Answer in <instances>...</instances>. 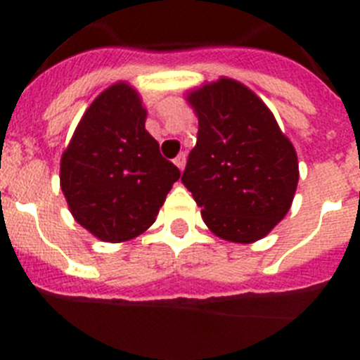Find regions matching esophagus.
<instances>
[{"label": "esophagus", "instance_id": "esophagus-1", "mask_svg": "<svg viewBox=\"0 0 360 360\" xmlns=\"http://www.w3.org/2000/svg\"><path fill=\"white\" fill-rule=\"evenodd\" d=\"M186 160H187L186 153H180V155H178V157L174 158V165H176V167L180 171H184V167H186Z\"/></svg>", "mask_w": 360, "mask_h": 360}]
</instances>
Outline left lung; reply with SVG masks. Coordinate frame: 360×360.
Returning a JSON list of instances; mask_svg holds the SVG:
<instances>
[{
    "instance_id": "8db88e82",
    "label": "left lung",
    "mask_w": 360,
    "mask_h": 360,
    "mask_svg": "<svg viewBox=\"0 0 360 360\" xmlns=\"http://www.w3.org/2000/svg\"><path fill=\"white\" fill-rule=\"evenodd\" d=\"M186 101L198 117V139L182 184L212 234L232 243L262 240L294 200V146L262 98L234 79L205 82Z\"/></svg>"
}]
</instances>
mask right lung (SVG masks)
Instances as JSON below:
<instances>
[{"mask_svg": "<svg viewBox=\"0 0 360 360\" xmlns=\"http://www.w3.org/2000/svg\"><path fill=\"white\" fill-rule=\"evenodd\" d=\"M139 91L115 82L95 97L61 157V191L79 225L120 243L148 231L180 171L146 129Z\"/></svg>", "mask_w": 360, "mask_h": 360, "instance_id": "add662e5", "label": "right lung"}]
</instances>
